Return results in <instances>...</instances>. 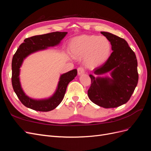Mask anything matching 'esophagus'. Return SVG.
I'll return each instance as SVG.
<instances>
[{
  "label": "esophagus",
  "mask_w": 151,
  "mask_h": 151,
  "mask_svg": "<svg viewBox=\"0 0 151 151\" xmlns=\"http://www.w3.org/2000/svg\"><path fill=\"white\" fill-rule=\"evenodd\" d=\"M77 72H78L79 75H81V74H84V73L85 72V70H84V67H79L78 68H77Z\"/></svg>",
  "instance_id": "1"
}]
</instances>
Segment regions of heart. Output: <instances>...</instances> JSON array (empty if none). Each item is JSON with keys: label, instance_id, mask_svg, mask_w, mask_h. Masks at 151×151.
Wrapping results in <instances>:
<instances>
[{"label": "heart", "instance_id": "b5f03b06", "mask_svg": "<svg viewBox=\"0 0 151 151\" xmlns=\"http://www.w3.org/2000/svg\"><path fill=\"white\" fill-rule=\"evenodd\" d=\"M70 49L76 57H85V63L89 68L97 67L106 61L110 53L111 45L104 36L82 35L73 39Z\"/></svg>", "mask_w": 151, "mask_h": 151}]
</instances>
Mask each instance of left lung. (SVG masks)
I'll return each instance as SVG.
<instances>
[{
	"mask_svg": "<svg viewBox=\"0 0 151 151\" xmlns=\"http://www.w3.org/2000/svg\"><path fill=\"white\" fill-rule=\"evenodd\" d=\"M101 33L109 41L113 52L103 64L94 68V72L99 75L111 71L112 79L95 78L90 74L91 84L88 95L99 106L116 108L129 101L137 85V60L124 39L108 32Z\"/></svg>",
	"mask_w": 151,
	"mask_h": 151,
	"instance_id": "left-lung-1",
	"label": "left lung"
}]
</instances>
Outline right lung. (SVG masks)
<instances>
[{"instance_id": "right-lung-1", "label": "right lung", "mask_w": 151, "mask_h": 151, "mask_svg": "<svg viewBox=\"0 0 151 151\" xmlns=\"http://www.w3.org/2000/svg\"><path fill=\"white\" fill-rule=\"evenodd\" d=\"M67 32H52L42 35H36L26 38L20 45L12 60V85L14 91L20 101L25 106L39 111H49L58 106L64 97L67 85L77 76L74 69L60 76L58 88L53 96L48 99L35 100L27 96L22 91L19 82V68L22 61L29 54L48 47L58 45L65 37Z\"/></svg>"}]
</instances>
